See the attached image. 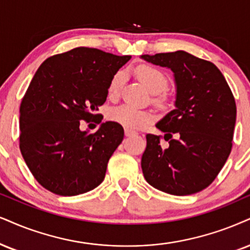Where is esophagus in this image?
I'll list each match as a JSON object with an SVG mask.
<instances>
[{"instance_id":"34e87169","label":"esophagus","mask_w":250,"mask_h":250,"mask_svg":"<svg viewBox=\"0 0 250 250\" xmlns=\"http://www.w3.org/2000/svg\"><path fill=\"white\" fill-rule=\"evenodd\" d=\"M137 133H135L134 131H131V130H127V128H126L125 130V135L126 137H132V135H135Z\"/></svg>"}]
</instances>
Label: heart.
Masks as SVG:
<instances>
[{"instance_id": "obj_1", "label": "heart", "mask_w": 250, "mask_h": 250, "mask_svg": "<svg viewBox=\"0 0 250 250\" xmlns=\"http://www.w3.org/2000/svg\"><path fill=\"white\" fill-rule=\"evenodd\" d=\"M124 72H118L115 74L109 84V95L111 97H116L118 95L120 85L124 81ZM137 76L145 87L152 92H161L167 87V78L161 70L149 66H143L137 70ZM111 122L116 123L127 130H137L141 126L146 125L153 119L150 111L138 109L128 104L112 107L107 115Z\"/></svg>"}]
</instances>
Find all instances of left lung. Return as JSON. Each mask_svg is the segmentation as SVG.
Returning a JSON list of instances; mask_svg holds the SVG:
<instances>
[{
  "label": "left lung",
  "instance_id": "8db88e82",
  "mask_svg": "<svg viewBox=\"0 0 250 250\" xmlns=\"http://www.w3.org/2000/svg\"><path fill=\"white\" fill-rule=\"evenodd\" d=\"M141 58L171 69L176 84L175 109L156 124L168 145L160 135H146L144 176L170 195L199 192L214 181L232 149L236 105L229 85L215 64L188 52Z\"/></svg>",
  "mask_w": 250,
  "mask_h": 250
}]
</instances>
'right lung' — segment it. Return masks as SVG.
<instances>
[{
	"label": "right lung",
	"mask_w": 250,
	"mask_h": 250,
	"mask_svg": "<svg viewBox=\"0 0 250 250\" xmlns=\"http://www.w3.org/2000/svg\"><path fill=\"white\" fill-rule=\"evenodd\" d=\"M130 55L76 47L40 64L20 109V148L38 183L55 195L76 196L100 186L106 166L124 139L113 122L95 133L80 122H94L109 84ZM102 118L98 119V124Z\"/></svg>",
	"instance_id": "add662e5"
}]
</instances>
